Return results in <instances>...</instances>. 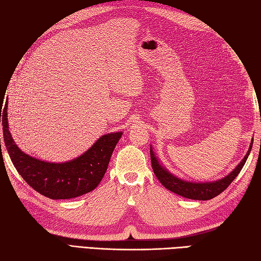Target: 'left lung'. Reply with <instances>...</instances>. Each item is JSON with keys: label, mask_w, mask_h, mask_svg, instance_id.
Here are the masks:
<instances>
[{"label": "left lung", "mask_w": 261, "mask_h": 261, "mask_svg": "<svg viewBox=\"0 0 261 261\" xmlns=\"http://www.w3.org/2000/svg\"><path fill=\"white\" fill-rule=\"evenodd\" d=\"M252 145L253 138L251 140L250 147L247 149L245 156L243 158L242 161L235 167V169L231 170L230 173L227 176H224V177L218 180H213V182H191V180L180 178L178 176L170 173V171L162 165L160 160H159V158L155 155V153H154L152 145L149 151H151V162L153 171L163 187L170 190L171 192L178 194V196L188 198V199L210 200L213 199L214 197L219 196L221 192H223L224 190L231 184L232 180L237 177V175L240 174V171L242 170V168L244 167L247 158L250 155Z\"/></svg>", "instance_id": "1"}]
</instances>
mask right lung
<instances>
[{
  "label": "right lung",
  "mask_w": 261,
  "mask_h": 261,
  "mask_svg": "<svg viewBox=\"0 0 261 261\" xmlns=\"http://www.w3.org/2000/svg\"><path fill=\"white\" fill-rule=\"evenodd\" d=\"M2 105L1 99L0 122L4 145L17 171L31 188L50 199H71L98 187L107 170L114 148L123 135L122 131L101 136L86 152L70 161H43L24 153L17 146L9 131L8 100L3 109Z\"/></svg>",
  "instance_id": "obj_1"
}]
</instances>
